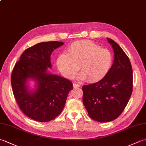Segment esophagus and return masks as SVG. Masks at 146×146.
I'll use <instances>...</instances> for the list:
<instances>
[{
  "label": "esophagus",
  "instance_id": "1",
  "mask_svg": "<svg viewBox=\"0 0 146 146\" xmlns=\"http://www.w3.org/2000/svg\"><path fill=\"white\" fill-rule=\"evenodd\" d=\"M73 87L74 88H78V87H80V85L77 84V83H74L73 84Z\"/></svg>",
  "mask_w": 146,
  "mask_h": 146
}]
</instances>
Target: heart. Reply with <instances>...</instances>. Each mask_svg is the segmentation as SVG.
I'll list each match as a JSON object with an SVG mask.
<instances>
[{
	"label": "heart",
	"mask_w": 146,
	"mask_h": 146,
	"mask_svg": "<svg viewBox=\"0 0 146 146\" xmlns=\"http://www.w3.org/2000/svg\"><path fill=\"white\" fill-rule=\"evenodd\" d=\"M68 52L60 54L56 60L58 70L67 78H73L80 66L78 79L97 82L107 75L112 65L111 52L88 40L73 42Z\"/></svg>",
	"instance_id": "b5f03b06"
}]
</instances>
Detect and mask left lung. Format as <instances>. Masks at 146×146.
I'll return each instance as SVG.
<instances>
[{
	"instance_id": "left-lung-1",
	"label": "left lung",
	"mask_w": 146,
	"mask_h": 146,
	"mask_svg": "<svg viewBox=\"0 0 146 146\" xmlns=\"http://www.w3.org/2000/svg\"><path fill=\"white\" fill-rule=\"evenodd\" d=\"M114 60L107 75L100 81L84 85L83 102L93 120L107 122L116 119L128 104L132 92V69L129 59L113 40L107 38Z\"/></svg>"
}]
</instances>
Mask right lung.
Here are the masks:
<instances>
[{"mask_svg": "<svg viewBox=\"0 0 146 146\" xmlns=\"http://www.w3.org/2000/svg\"><path fill=\"white\" fill-rule=\"evenodd\" d=\"M63 44L42 42L26 49L12 70L11 85L19 107L27 117L38 122H49L58 117L73 88L70 80L48 71L52 67V52ZM29 80L35 82V89L29 88Z\"/></svg>", "mask_w": 146, "mask_h": 146, "instance_id": "right-lung-1", "label": "right lung"}]
</instances>
